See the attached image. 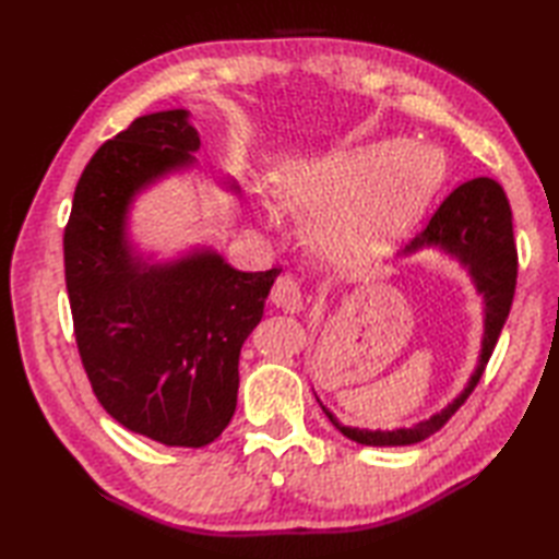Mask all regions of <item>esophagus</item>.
Returning a JSON list of instances; mask_svg holds the SVG:
<instances>
[{
	"mask_svg": "<svg viewBox=\"0 0 559 559\" xmlns=\"http://www.w3.org/2000/svg\"><path fill=\"white\" fill-rule=\"evenodd\" d=\"M271 300L276 307H281V310L286 312H300L302 310V290H300V283L295 281L293 276H278L276 283H273L271 288Z\"/></svg>",
	"mask_w": 559,
	"mask_h": 559,
	"instance_id": "obj_1",
	"label": "esophagus"
}]
</instances>
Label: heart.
I'll return each instance as SVG.
<instances>
[{
	"label": "heart",
	"mask_w": 559,
	"mask_h": 559,
	"mask_svg": "<svg viewBox=\"0 0 559 559\" xmlns=\"http://www.w3.org/2000/svg\"><path fill=\"white\" fill-rule=\"evenodd\" d=\"M432 146L379 139L336 156L298 160L276 177L281 197L317 213V235L338 252L384 245L420 216L442 185Z\"/></svg>",
	"instance_id": "1"
}]
</instances>
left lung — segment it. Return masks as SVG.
<instances>
[{"label": "left lung", "instance_id": "left-lung-1", "mask_svg": "<svg viewBox=\"0 0 559 559\" xmlns=\"http://www.w3.org/2000/svg\"><path fill=\"white\" fill-rule=\"evenodd\" d=\"M427 245H437L444 252L459 257L461 264L468 266L478 290L485 295V338L480 365L454 403H449L442 413L432 415L430 420L403 427V430L370 432L358 430V427H343L338 418H334L324 408L331 425L358 444L406 447L423 442V439L435 435L437 430H442L447 420L466 403L471 391L480 382L485 362L490 360L497 338H500V331L509 317V307H512L516 288L519 259L512 228V209H509V199L500 182H495L492 177H476V180L456 187L442 201V206L435 211L430 223L406 245L403 254L415 252V249Z\"/></svg>", "mask_w": 559, "mask_h": 559}]
</instances>
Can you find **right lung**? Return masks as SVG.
I'll return each instance as SVG.
<instances>
[{
    "mask_svg": "<svg viewBox=\"0 0 559 559\" xmlns=\"http://www.w3.org/2000/svg\"><path fill=\"white\" fill-rule=\"evenodd\" d=\"M199 148L187 110L136 117L93 153L64 228V278L93 394L127 430L206 447L237 403V360L281 269L235 271L218 254L146 266L129 252L136 189Z\"/></svg>",
    "mask_w": 559,
    "mask_h": 559,
    "instance_id": "add662e5",
    "label": "right lung"
}]
</instances>
